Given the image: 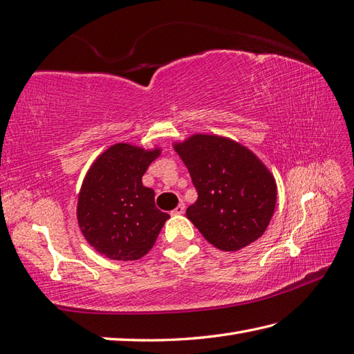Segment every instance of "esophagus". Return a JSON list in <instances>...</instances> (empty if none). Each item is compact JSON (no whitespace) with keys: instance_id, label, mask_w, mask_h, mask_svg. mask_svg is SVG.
Instances as JSON below:
<instances>
[{"instance_id":"esophagus-1","label":"esophagus","mask_w":354,"mask_h":354,"mask_svg":"<svg viewBox=\"0 0 354 354\" xmlns=\"http://www.w3.org/2000/svg\"><path fill=\"white\" fill-rule=\"evenodd\" d=\"M184 212H185V205L181 203L179 204L175 210L171 212V214H184Z\"/></svg>"}]
</instances>
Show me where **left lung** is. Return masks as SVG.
Returning <instances> with one entry per match:
<instances>
[{
    "label": "left lung",
    "instance_id": "obj_1",
    "mask_svg": "<svg viewBox=\"0 0 354 354\" xmlns=\"http://www.w3.org/2000/svg\"><path fill=\"white\" fill-rule=\"evenodd\" d=\"M175 150L198 192L185 216L212 245L236 252L264 234L276 205V181L253 151L214 135H193Z\"/></svg>",
    "mask_w": 354,
    "mask_h": 354
}]
</instances>
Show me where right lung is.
I'll return each mask as SVG.
<instances>
[{"mask_svg": "<svg viewBox=\"0 0 354 354\" xmlns=\"http://www.w3.org/2000/svg\"><path fill=\"white\" fill-rule=\"evenodd\" d=\"M159 149L115 144L92 164L78 196V224L87 242L109 259L136 261L150 252L170 216L142 185Z\"/></svg>", "mask_w": 354, "mask_h": 354, "instance_id": "right-lung-1", "label": "right lung"}]
</instances>
